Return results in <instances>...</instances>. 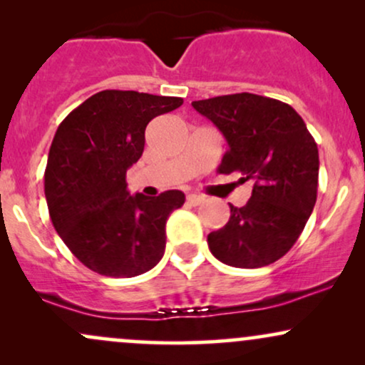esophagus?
Returning <instances> with one entry per match:
<instances>
[{
  "label": "esophagus",
  "instance_id": "1",
  "mask_svg": "<svg viewBox=\"0 0 365 365\" xmlns=\"http://www.w3.org/2000/svg\"><path fill=\"white\" fill-rule=\"evenodd\" d=\"M187 200H188V204H192V206H199V204H202L204 200H206V197L199 195V194H188Z\"/></svg>",
  "mask_w": 365,
  "mask_h": 365
}]
</instances>
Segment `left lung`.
Wrapping results in <instances>:
<instances>
[{"label":"left lung","instance_id":"left-lung-1","mask_svg":"<svg viewBox=\"0 0 365 365\" xmlns=\"http://www.w3.org/2000/svg\"><path fill=\"white\" fill-rule=\"evenodd\" d=\"M223 133L228 150L217 171L252 180L245 206L230 204V220L207 235L217 261L262 267L292 249L317 197L319 153L304 120L290 104L264 96H217L192 103Z\"/></svg>","mask_w":365,"mask_h":365}]
</instances>
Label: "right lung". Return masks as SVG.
<instances>
[{
	"label": "right lung",
	"instance_id": "obj_1",
	"mask_svg": "<svg viewBox=\"0 0 365 365\" xmlns=\"http://www.w3.org/2000/svg\"><path fill=\"white\" fill-rule=\"evenodd\" d=\"M182 104V98L101 91L54 133L44 171L49 216L65 245L94 273L132 278L161 261L166 220L185 195H130L127 170L144 153L149 121Z\"/></svg>",
	"mask_w": 365,
	"mask_h": 365
}]
</instances>
